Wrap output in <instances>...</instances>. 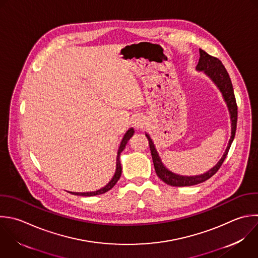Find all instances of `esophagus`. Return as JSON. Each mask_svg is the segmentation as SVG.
<instances>
[{"label": "esophagus", "instance_id": "1", "mask_svg": "<svg viewBox=\"0 0 258 258\" xmlns=\"http://www.w3.org/2000/svg\"><path fill=\"white\" fill-rule=\"evenodd\" d=\"M133 126L137 129V130H141L146 126V120L142 117V116H137L134 118L133 120Z\"/></svg>", "mask_w": 258, "mask_h": 258}]
</instances>
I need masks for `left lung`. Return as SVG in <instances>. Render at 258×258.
<instances>
[{
  "instance_id": "8db88e82",
  "label": "left lung",
  "mask_w": 258,
  "mask_h": 258,
  "mask_svg": "<svg viewBox=\"0 0 258 258\" xmlns=\"http://www.w3.org/2000/svg\"><path fill=\"white\" fill-rule=\"evenodd\" d=\"M200 53V58L199 62L196 67V71L198 72H203L218 88L220 93L222 94V97L228 107L229 115H230V121H231V136L227 145V148L225 152L223 153L222 157L220 160L213 166L211 169L206 171L205 173L198 174V175H180L177 173L172 172L169 170L162 162L157 149L149 136V134L145 133L148 141H149V147L152 155V160L155 168V172L157 176L164 181L165 183L172 185V186H189V185H195L201 182L206 181L209 179L211 176H213L220 166L222 165L223 161L225 160L228 151L231 147V144L234 140L235 137V132H236V125H237V105H236V100L234 96V91H233V86L230 80V77L225 69V67L222 64L221 60L218 58L209 55L207 52H205L202 49H199Z\"/></svg>"
}]
</instances>
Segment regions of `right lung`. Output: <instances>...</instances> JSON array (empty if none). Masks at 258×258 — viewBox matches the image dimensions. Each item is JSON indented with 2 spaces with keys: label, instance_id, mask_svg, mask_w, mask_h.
<instances>
[{
  "label": "right lung",
  "instance_id": "right-lung-1",
  "mask_svg": "<svg viewBox=\"0 0 258 258\" xmlns=\"http://www.w3.org/2000/svg\"><path fill=\"white\" fill-rule=\"evenodd\" d=\"M134 129L133 128H129L128 131L125 133L121 143H120V146H119V149H118V152H117V158H116V170H115V173L113 175V177L111 178V180L102 188L100 189H97L95 191H87V192H75V191H69L73 195H77V196H84V197H93V196H97V195H102L108 190H110L115 184L116 182L119 180L120 176H121V173H122V166H121V162H120V155H121V152L125 149L126 147V144L127 142L129 141V139L133 136L134 134Z\"/></svg>",
  "mask_w": 258,
  "mask_h": 258
}]
</instances>
